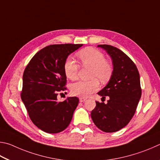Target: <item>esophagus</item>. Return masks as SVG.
I'll list each match as a JSON object with an SVG mask.
<instances>
[{
	"label": "esophagus",
	"instance_id": "1",
	"mask_svg": "<svg viewBox=\"0 0 160 160\" xmlns=\"http://www.w3.org/2000/svg\"><path fill=\"white\" fill-rule=\"evenodd\" d=\"M86 99L85 98H82V97L79 98V101H80L81 102H84V101H86Z\"/></svg>",
	"mask_w": 160,
	"mask_h": 160
}]
</instances>
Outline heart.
<instances>
[{
    "label": "heart",
    "instance_id": "heart-1",
    "mask_svg": "<svg viewBox=\"0 0 160 160\" xmlns=\"http://www.w3.org/2000/svg\"><path fill=\"white\" fill-rule=\"evenodd\" d=\"M78 57L84 66L92 67L91 78L90 81H78L71 85V91L74 96L88 97L100 88L97 78L102 82L110 79L112 73L111 64L105 60L102 53L93 48H87L78 53ZM78 64L72 57H68L64 63V71L66 77L71 80L77 78ZM97 78L96 79L95 78Z\"/></svg>",
    "mask_w": 160,
    "mask_h": 160
}]
</instances>
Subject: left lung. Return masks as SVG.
<instances>
[{
  "label": "left lung",
  "instance_id": "obj_1",
  "mask_svg": "<svg viewBox=\"0 0 160 160\" xmlns=\"http://www.w3.org/2000/svg\"><path fill=\"white\" fill-rule=\"evenodd\" d=\"M112 61L113 71L110 79L98 94L110 99L108 103L96 102L91 112L95 125L104 132L112 133L122 129L132 119L141 97L138 70L133 62L116 47L98 45Z\"/></svg>",
  "mask_w": 160,
  "mask_h": 160
}]
</instances>
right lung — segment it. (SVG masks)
Instances as JSON below:
<instances>
[{"instance_id": "obj_1", "label": "right lung", "mask_w": 160, "mask_h": 160, "mask_svg": "<svg viewBox=\"0 0 160 160\" xmlns=\"http://www.w3.org/2000/svg\"><path fill=\"white\" fill-rule=\"evenodd\" d=\"M83 44H55L36 53L23 74L21 98L31 120L48 133L64 131L72 121L78 104L77 97L58 101V93L64 91L67 77L64 63Z\"/></svg>"}]
</instances>
